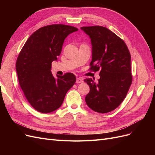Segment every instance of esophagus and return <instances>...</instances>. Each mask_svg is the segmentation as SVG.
I'll return each instance as SVG.
<instances>
[{
    "instance_id": "obj_1",
    "label": "esophagus",
    "mask_w": 155,
    "mask_h": 155,
    "mask_svg": "<svg viewBox=\"0 0 155 155\" xmlns=\"http://www.w3.org/2000/svg\"><path fill=\"white\" fill-rule=\"evenodd\" d=\"M83 82V79H81V78H77L76 79V83H82Z\"/></svg>"
}]
</instances>
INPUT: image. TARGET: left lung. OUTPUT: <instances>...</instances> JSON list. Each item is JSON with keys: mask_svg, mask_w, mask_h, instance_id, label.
<instances>
[{"mask_svg": "<svg viewBox=\"0 0 155 155\" xmlns=\"http://www.w3.org/2000/svg\"><path fill=\"white\" fill-rule=\"evenodd\" d=\"M92 45L89 70H100V79L85 81L90 87L85 97L87 105L99 113H107L118 107L127 96L133 81L130 54L123 39L104 26H83Z\"/></svg>", "mask_w": 155, "mask_h": 155, "instance_id": "left-lung-1", "label": "left lung"}]
</instances>
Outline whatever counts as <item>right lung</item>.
Masks as SVG:
<instances>
[{
    "label": "right lung",
    "mask_w": 155,
    "mask_h": 155,
    "mask_svg": "<svg viewBox=\"0 0 155 155\" xmlns=\"http://www.w3.org/2000/svg\"><path fill=\"white\" fill-rule=\"evenodd\" d=\"M78 30L64 25L42 27L30 35L18 54L16 70L20 87L29 104L42 113L59 109L76 81L70 72L57 76L56 79L50 70L51 63L61 52L65 38Z\"/></svg>",
    "instance_id": "1"
}]
</instances>
